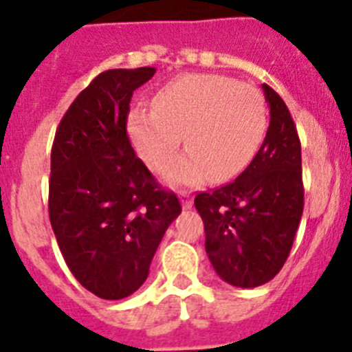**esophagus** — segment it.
Wrapping results in <instances>:
<instances>
[{
	"label": "esophagus",
	"mask_w": 352,
	"mask_h": 352,
	"mask_svg": "<svg viewBox=\"0 0 352 352\" xmlns=\"http://www.w3.org/2000/svg\"><path fill=\"white\" fill-rule=\"evenodd\" d=\"M180 204H182V208H191L192 207V196L191 192L188 191H180Z\"/></svg>",
	"instance_id": "34e87169"
}]
</instances>
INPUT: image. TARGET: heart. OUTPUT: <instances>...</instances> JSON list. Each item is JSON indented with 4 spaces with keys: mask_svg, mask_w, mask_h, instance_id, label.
I'll return each instance as SVG.
<instances>
[{
    "mask_svg": "<svg viewBox=\"0 0 352 352\" xmlns=\"http://www.w3.org/2000/svg\"><path fill=\"white\" fill-rule=\"evenodd\" d=\"M267 107L251 84L223 75H186L160 89L153 110L129 113V135L142 160L163 170L182 142L188 153L166 170L170 182H226L239 175L261 144Z\"/></svg>",
    "mask_w": 352,
    "mask_h": 352,
    "instance_id": "heart-1",
    "label": "heart"
}]
</instances>
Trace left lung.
Returning <instances> with one entry per match:
<instances>
[{"mask_svg":"<svg viewBox=\"0 0 352 352\" xmlns=\"http://www.w3.org/2000/svg\"><path fill=\"white\" fill-rule=\"evenodd\" d=\"M270 126L254 160L233 182L199 192L205 251L215 274L236 287L267 284L284 267L303 212L302 147L289 110L263 84Z\"/></svg>","mask_w":352,"mask_h":352,"instance_id":"1","label":"left lung"}]
</instances>
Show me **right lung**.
Here are the masks:
<instances>
[{"instance_id":"right-lung-1","label":"right lung","mask_w":352,"mask_h":352,"mask_svg":"<svg viewBox=\"0 0 352 352\" xmlns=\"http://www.w3.org/2000/svg\"><path fill=\"white\" fill-rule=\"evenodd\" d=\"M156 68L107 69L66 110L50 153L49 217L66 265L103 300L133 294L182 207L126 133L133 91Z\"/></svg>"}]
</instances>
